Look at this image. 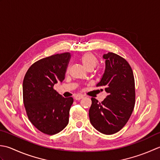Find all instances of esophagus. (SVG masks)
Returning a JSON list of instances; mask_svg holds the SVG:
<instances>
[{
	"label": "esophagus",
	"mask_w": 160,
	"mask_h": 160,
	"mask_svg": "<svg viewBox=\"0 0 160 160\" xmlns=\"http://www.w3.org/2000/svg\"><path fill=\"white\" fill-rule=\"evenodd\" d=\"M83 97V95L82 94H77V95L74 96V99L75 100H80Z\"/></svg>",
	"instance_id": "obj_1"
}]
</instances>
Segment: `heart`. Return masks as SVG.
<instances>
[{"label":"heart","mask_w":160,"mask_h":160,"mask_svg":"<svg viewBox=\"0 0 160 160\" xmlns=\"http://www.w3.org/2000/svg\"><path fill=\"white\" fill-rule=\"evenodd\" d=\"M81 60L83 66L87 70L90 69V68L94 69L97 66V64H98V59H97V57L94 54L91 53H86L83 54L81 57Z\"/></svg>","instance_id":"1"}]
</instances>
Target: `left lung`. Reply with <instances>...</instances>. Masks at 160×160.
<instances>
[{
    "label": "left lung",
    "mask_w": 160,
    "mask_h": 160,
    "mask_svg": "<svg viewBox=\"0 0 160 160\" xmlns=\"http://www.w3.org/2000/svg\"><path fill=\"white\" fill-rule=\"evenodd\" d=\"M103 58L106 68L97 86L105 88L108 95L101 103L91 99L89 117L96 130L112 135L126 125L134 109L135 79L132 68L124 58L112 52L103 54Z\"/></svg>",
    "instance_id": "obj_1"
}]
</instances>
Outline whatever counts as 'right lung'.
Segmentation results:
<instances>
[{
    "instance_id": "obj_1",
    "label": "right lung",
    "mask_w": 160,
    "mask_h": 160,
    "mask_svg": "<svg viewBox=\"0 0 160 160\" xmlns=\"http://www.w3.org/2000/svg\"><path fill=\"white\" fill-rule=\"evenodd\" d=\"M70 57V52H65L42 58L32 65L24 77L26 113L32 124L45 134H57L69 122L73 98H64L53 87L64 80Z\"/></svg>"
}]
</instances>
